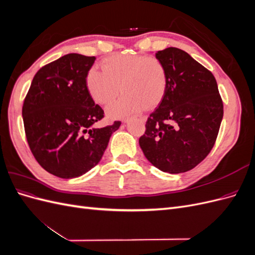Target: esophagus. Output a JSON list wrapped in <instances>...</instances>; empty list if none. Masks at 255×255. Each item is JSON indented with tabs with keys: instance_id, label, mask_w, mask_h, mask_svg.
<instances>
[{
	"instance_id": "34e87169",
	"label": "esophagus",
	"mask_w": 255,
	"mask_h": 255,
	"mask_svg": "<svg viewBox=\"0 0 255 255\" xmlns=\"http://www.w3.org/2000/svg\"><path fill=\"white\" fill-rule=\"evenodd\" d=\"M128 119H125V122H128ZM141 121H145V118L142 117V118H141Z\"/></svg>"
}]
</instances>
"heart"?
I'll use <instances>...</instances> for the list:
<instances>
[{
  "mask_svg": "<svg viewBox=\"0 0 255 255\" xmlns=\"http://www.w3.org/2000/svg\"><path fill=\"white\" fill-rule=\"evenodd\" d=\"M102 71L92 68L86 76L89 95L101 105L112 103L120 90L123 95L107 109L111 118H126L143 107L155 106L166 88V69L156 57L114 55L101 64Z\"/></svg>",
  "mask_w": 255,
  "mask_h": 255,
  "instance_id": "b5f03b06",
  "label": "heart"
}]
</instances>
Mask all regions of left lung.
<instances>
[{"mask_svg": "<svg viewBox=\"0 0 255 255\" xmlns=\"http://www.w3.org/2000/svg\"><path fill=\"white\" fill-rule=\"evenodd\" d=\"M166 69V88L145 122L139 145L150 163L168 173L191 170L217 138L223 104L213 73L188 53L167 48L155 53Z\"/></svg>", "mask_w": 255, "mask_h": 255, "instance_id": "obj_1", "label": "left lung"}]
</instances>
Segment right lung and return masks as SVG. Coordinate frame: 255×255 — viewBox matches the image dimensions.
<instances>
[{"instance_id":"right-lung-1","label":"right lung","mask_w":255,"mask_h":255,"mask_svg":"<svg viewBox=\"0 0 255 255\" xmlns=\"http://www.w3.org/2000/svg\"><path fill=\"white\" fill-rule=\"evenodd\" d=\"M95 56L70 53L38 71L22 107L27 143L39 165L61 179L83 175L101 160L121 125L97 128L104 117L86 76Z\"/></svg>"}]
</instances>
